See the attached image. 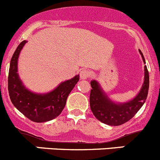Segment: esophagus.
Segmentation results:
<instances>
[{
	"label": "esophagus",
	"mask_w": 160,
	"mask_h": 160,
	"mask_svg": "<svg viewBox=\"0 0 160 160\" xmlns=\"http://www.w3.org/2000/svg\"><path fill=\"white\" fill-rule=\"evenodd\" d=\"M90 76V72L86 69H83L80 72V78L81 79H87Z\"/></svg>",
	"instance_id": "1"
}]
</instances>
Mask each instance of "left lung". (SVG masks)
<instances>
[{
  "mask_svg": "<svg viewBox=\"0 0 160 160\" xmlns=\"http://www.w3.org/2000/svg\"><path fill=\"white\" fill-rule=\"evenodd\" d=\"M143 62L145 60L142 51L139 50ZM145 77L140 91L132 100L125 102H115L109 98L101 88L99 82L92 80L89 102L92 112L102 123L110 126H119L132 119L145 103L147 99L149 86V75L146 65L144 68Z\"/></svg>",
  "mask_w": 160,
  "mask_h": 160,
  "instance_id": "1",
  "label": "left lung"
}]
</instances>
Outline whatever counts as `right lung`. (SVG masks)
<instances>
[{
    "label": "right lung",
    "instance_id": "right-lung-1",
    "mask_svg": "<svg viewBox=\"0 0 160 160\" xmlns=\"http://www.w3.org/2000/svg\"><path fill=\"white\" fill-rule=\"evenodd\" d=\"M27 42L22 41L17 47L10 62L8 73V92L17 110L36 123L51 121L59 116L65 107L67 98L79 80V75L64 81L52 91L36 93L25 86L18 73V59Z\"/></svg>",
    "mask_w": 160,
    "mask_h": 160
}]
</instances>
